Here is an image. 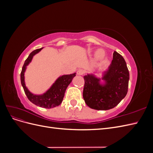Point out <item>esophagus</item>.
<instances>
[{
	"label": "esophagus",
	"instance_id": "esophagus-1",
	"mask_svg": "<svg viewBox=\"0 0 153 153\" xmlns=\"http://www.w3.org/2000/svg\"><path fill=\"white\" fill-rule=\"evenodd\" d=\"M76 73L78 74V75H84V74L85 73V71L84 70V69H78V70L77 71Z\"/></svg>",
	"mask_w": 153,
	"mask_h": 153
}]
</instances>
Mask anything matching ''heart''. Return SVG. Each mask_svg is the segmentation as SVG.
I'll return each mask as SVG.
<instances>
[{
  "label": "heart",
  "mask_w": 153,
  "mask_h": 153,
  "mask_svg": "<svg viewBox=\"0 0 153 153\" xmlns=\"http://www.w3.org/2000/svg\"><path fill=\"white\" fill-rule=\"evenodd\" d=\"M96 58L101 60V59H103L105 57V52L104 51L102 50H99L98 51H97V52L96 53Z\"/></svg>",
  "instance_id": "1"
}]
</instances>
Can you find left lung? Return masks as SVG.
I'll use <instances>...</instances> for the list:
<instances>
[{"label":"left lung","instance_id":"left-lung-1","mask_svg":"<svg viewBox=\"0 0 153 153\" xmlns=\"http://www.w3.org/2000/svg\"><path fill=\"white\" fill-rule=\"evenodd\" d=\"M85 84L83 98L91 108L106 110L114 108L126 96L129 73L122 55L114 51L113 60L108 70L105 72L102 79L105 85L100 84V79L93 75L84 76Z\"/></svg>","mask_w":153,"mask_h":153}]
</instances>
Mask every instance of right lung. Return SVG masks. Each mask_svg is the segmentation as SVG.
I'll return each instance as SVG.
<instances>
[{"label": "right lung", "mask_w": 153, "mask_h": 153, "mask_svg": "<svg viewBox=\"0 0 153 153\" xmlns=\"http://www.w3.org/2000/svg\"><path fill=\"white\" fill-rule=\"evenodd\" d=\"M41 49L42 48L32 51L29 57L25 60L20 74L21 83L27 98L32 103L43 108H52L59 106L62 103L67 87L71 82L73 77L76 76V73L60 76L50 87V89L42 95H34L32 94L25 86L24 82V73L27 66L31 62V60L34 55L40 52Z\"/></svg>", "instance_id": "1"}]
</instances>
